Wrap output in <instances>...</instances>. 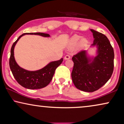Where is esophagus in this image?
Masks as SVG:
<instances>
[{
    "label": "esophagus",
    "instance_id": "obj_1",
    "mask_svg": "<svg viewBox=\"0 0 124 124\" xmlns=\"http://www.w3.org/2000/svg\"><path fill=\"white\" fill-rule=\"evenodd\" d=\"M69 59H70V56L69 55H67L65 57H64V59H65V60H68Z\"/></svg>",
    "mask_w": 124,
    "mask_h": 124
}]
</instances>
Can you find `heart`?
Instances as JSON below:
<instances>
[{
    "label": "heart",
    "instance_id": "obj_1",
    "mask_svg": "<svg viewBox=\"0 0 124 124\" xmlns=\"http://www.w3.org/2000/svg\"><path fill=\"white\" fill-rule=\"evenodd\" d=\"M81 37L78 35H74L73 36L69 42V47L70 48H73L75 47L79 42V46L80 47H85L87 45L88 41L86 38H83L81 39ZM80 42H79V41Z\"/></svg>",
    "mask_w": 124,
    "mask_h": 124
}]
</instances>
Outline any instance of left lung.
I'll use <instances>...</instances> for the list:
<instances>
[{
	"label": "left lung",
	"instance_id": "obj_1",
	"mask_svg": "<svg viewBox=\"0 0 124 124\" xmlns=\"http://www.w3.org/2000/svg\"><path fill=\"white\" fill-rule=\"evenodd\" d=\"M90 31L94 37L90 47H96L95 56H90L87 50H83L72 57L73 82L85 92H94L106 84L114 67V51L107 37L93 29Z\"/></svg>",
	"mask_w": 124,
	"mask_h": 124
}]
</instances>
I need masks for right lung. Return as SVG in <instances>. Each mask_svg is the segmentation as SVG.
Segmentation results:
<instances>
[{"label":"right lung","instance_id":"add662e5","mask_svg":"<svg viewBox=\"0 0 124 124\" xmlns=\"http://www.w3.org/2000/svg\"><path fill=\"white\" fill-rule=\"evenodd\" d=\"M26 34L38 35L43 37H50L48 34L43 33H23L20 35L11 47V56L9 58L10 69L16 80L23 87L28 89H42L50 84L55 73L56 69L62 64L63 58L57 61L51 62L45 67L37 70H28L20 67L15 60L14 48L21 37Z\"/></svg>","mask_w":124,"mask_h":124}]
</instances>
